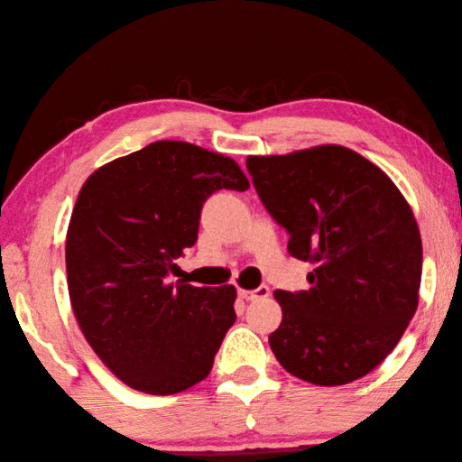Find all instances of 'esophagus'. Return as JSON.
Returning a JSON list of instances; mask_svg holds the SVG:
<instances>
[{
    "label": "esophagus",
    "instance_id": "1",
    "mask_svg": "<svg viewBox=\"0 0 462 462\" xmlns=\"http://www.w3.org/2000/svg\"><path fill=\"white\" fill-rule=\"evenodd\" d=\"M238 295H240L242 299H246V300L266 299L268 295H271V289H268V287H258V289H254V291H246V289H240V291H238Z\"/></svg>",
    "mask_w": 462,
    "mask_h": 462
}]
</instances>
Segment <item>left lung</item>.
Listing matches in <instances>:
<instances>
[{"mask_svg":"<svg viewBox=\"0 0 462 462\" xmlns=\"http://www.w3.org/2000/svg\"><path fill=\"white\" fill-rule=\"evenodd\" d=\"M248 173L289 253L315 263L311 289L274 291L282 309L273 354L299 380L356 382L380 365L418 307L422 238L412 208L354 149L317 145L248 155Z\"/></svg>","mask_w":462,"mask_h":462,"instance_id":"obj_1","label":"left lung"}]
</instances>
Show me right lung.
Wrapping results in <instances>:
<instances>
[{
    "mask_svg": "<svg viewBox=\"0 0 462 462\" xmlns=\"http://www.w3.org/2000/svg\"><path fill=\"white\" fill-rule=\"evenodd\" d=\"M250 188L232 157L155 141L88 175L66 232L74 317L92 351L129 388L170 396L212 372L236 321V287L170 282L198 240L199 209L217 189Z\"/></svg>",
    "mask_w": 462,
    "mask_h": 462,
    "instance_id": "obj_1",
    "label": "right lung"
}]
</instances>
